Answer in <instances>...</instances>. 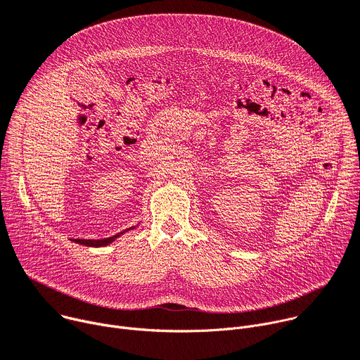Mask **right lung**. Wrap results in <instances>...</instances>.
<instances>
[{
    "mask_svg": "<svg viewBox=\"0 0 360 360\" xmlns=\"http://www.w3.org/2000/svg\"><path fill=\"white\" fill-rule=\"evenodd\" d=\"M134 228H136V226L129 228V230H124V231H122V233H119V234H116V236H113V237H109V238H103V240H73V241H75V243H77V244L86 245V247H106V245L112 244V243H113L116 238H119L120 236H123L126 231L134 230Z\"/></svg>",
    "mask_w": 360,
    "mask_h": 360,
    "instance_id": "1",
    "label": "right lung"
}]
</instances>
